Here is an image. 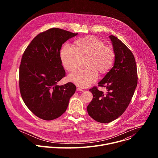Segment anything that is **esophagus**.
<instances>
[{"mask_svg": "<svg viewBox=\"0 0 158 158\" xmlns=\"http://www.w3.org/2000/svg\"><path fill=\"white\" fill-rule=\"evenodd\" d=\"M76 90H77V91H81V92H83L84 91V90L80 88V87H77Z\"/></svg>", "mask_w": 158, "mask_h": 158, "instance_id": "obj_1", "label": "esophagus"}]
</instances>
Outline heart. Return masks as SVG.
<instances>
[{"label":"heart","mask_w":158,"mask_h":158,"mask_svg":"<svg viewBox=\"0 0 158 158\" xmlns=\"http://www.w3.org/2000/svg\"><path fill=\"white\" fill-rule=\"evenodd\" d=\"M115 56L113 48L93 35L76 40L74 47L64 45L60 54L62 64L69 72L77 68L80 59L86 57L85 68L77 69L69 76L70 81L81 87H87L93 84L98 77V73L101 74L107 73L114 65Z\"/></svg>","instance_id":"1"}]
</instances>
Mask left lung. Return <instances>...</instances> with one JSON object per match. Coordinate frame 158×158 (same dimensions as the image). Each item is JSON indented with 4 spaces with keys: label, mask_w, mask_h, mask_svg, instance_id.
<instances>
[{
    "label": "left lung",
    "mask_w": 158,
    "mask_h": 158,
    "mask_svg": "<svg viewBox=\"0 0 158 158\" xmlns=\"http://www.w3.org/2000/svg\"><path fill=\"white\" fill-rule=\"evenodd\" d=\"M115 52L114 66L98 83L107 93L94 86L89 89L93 100L87 107L88 114L95 121L108 123L121 116L128 107L138 84L136 60L131 50L114 35L109 36Z\"/></svg>",
    "instance_id": "1"
}]
</instances>
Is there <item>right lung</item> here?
I'll use <instances>...</instances> for the list:
<instances>
[{
    "label": "right lung",
    "mask_w": 158,
    "mask_h": 158,
    "mask_svg": "<svg viewBox=\"0 0 158 158\" xmlns=\"http://www.w3.org/2000/svg\"><path fill=\"white\" fill-rule=\"evenodd\" d=\"M59 28L40 32L22 55L19 67L20 92L25 104L38 118L50 121L66 110L76 87L57 82L65 76L60 51L62 45L77 35Z\"/></svg>",
    "instance_id": "obj_1"
}]
</instances>
